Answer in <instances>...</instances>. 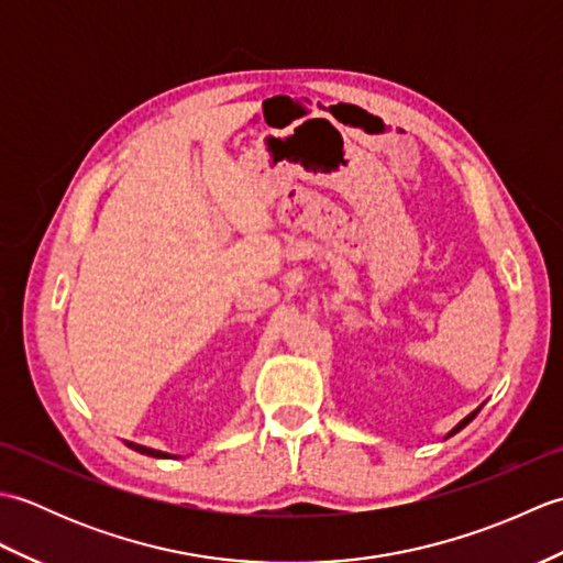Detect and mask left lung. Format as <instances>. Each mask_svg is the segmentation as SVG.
Instances as JSON below:
<instances>
[{"mask_svg": "<svg viewBox=\"0 0 563 563\" xmlns=\"http://www.w3.org/2000/svg\"><path fill=\"white\" fill-rule=\"evenodd\" d=\"M479 409H482V406H479ZM479 409H476V411H472V413H470V416H466V418H462V421H460L457 426H454V428L450 430V435H454V433H460V430H462V428H464L466 423H470V421H474V416H476V413H479ZM450 435H448V438H450Z\"/></svg>", "mask_w": 563, "mask_h": 563, "instance_id": "left-lung-1", "label": "left lung"}]
</instances>
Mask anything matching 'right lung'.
Returning a JSON list of instances; mask_svg holds the SVG:
<instances>
[{
    "instance_id": "obj_1",
    "label": "right lung",
    "mask_w": 563,
    "mask_h": 563,
    "mask_svg": "<svg viewBox=\"0 0 563 563\" xmlns=\"http://www.w3.org/2000/svg\"><path fill=\"white\" fill-rule=\"evenodd\" d=\"M125 445L137 450V452H142V454H150V457H172V454L159 452V450H152V448H145V445H137V442H125Z\"/></svg>"
}]
</instances>
